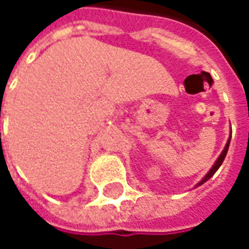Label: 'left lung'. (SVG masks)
Masks as SVG:
<instances>
[{"instance_id":"left-lung-1","label":"left lung","mask_w":249,"mask_h":249,"mask_svg":"<svg viewBox=\"0 0 249 249\" xmlns=\"http://www.w3.org/2000/svg\"><path fill=\"white\" fill-rule=\"evenodd\" d=\"M231 136H232V130H231ZM231 136H230V139H228V141H227V144H225V146H224V149H223V152H221V153H220V156L217 157V160H216V161H214L213 167L211 168V169H209V172L207 173V175H205V176H204L203 178H201V181H198V183L196 184V188L200 187V185H201V184L205 183V181H208L209 178H212V176H213L214 173H216V171H217V169H219L220 165H221V164H223V161H224L225 156H227V152H228V148H230Z\"/></svg>"}]
</instances>
